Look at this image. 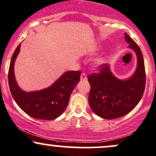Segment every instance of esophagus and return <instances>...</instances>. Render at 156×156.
I'll return each mask as SVG.
<instances>
[{
	"instance_id": "34e87169",
	"label": "esophagus",
	"mask_w": 156,
	"mask_h": 156,
	"mask_svg": "<svg viewBox=\"0 0 156 156\" xmlns=\"http://www.w3.org/2000/svg\"><path fill=\"white\" fill-rule=\"evenodd\" d=\"M87 79V75L85 74V73H82L81 75V81H86Z\"/></svg>"
}]
</instances>
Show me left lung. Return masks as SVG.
Instances as JSON below:
<instances>
[{"label":"left lung","mask_w":156,"mask_h":156,"mask_svg":"<svg viewBox=\"0 0 156 156\" xmlns=\"http://www.w3.org/2000/svg\"><path fill=\"white\" fill-rule=\"evenodd\" d=\"M125 39L137 55L138 64L134 75L126 80H119L105 64L99 66L98 73L88 76L89 104L97 115L105 119H118L129 113L136 107L144 92L146 73L141 50L126 33Z\"/></svg>","instance_id":"8db88e82"}]
</instances>
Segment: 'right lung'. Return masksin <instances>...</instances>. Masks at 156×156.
<instances>
[{"mask_svg":"<svg viewBox=\"0 0 156 156\" xmlns=\"http://www.w3.org/2000/svg\"><path fill=\"white\" fill-rule=\"evenodd\" d=\"M18 46L12 57L9 68L8 81L10 92L17 104L28 115L36 119L53 120L64 112L69 97L80 81L81 71H68L52 85L40 91L27 92L20 90L15 81V61L20 52Z\"/></svg>","mask_w":156,"mask_h":156,"instance_id":"right-lung-1","label":"right lung"}]
</instances>
